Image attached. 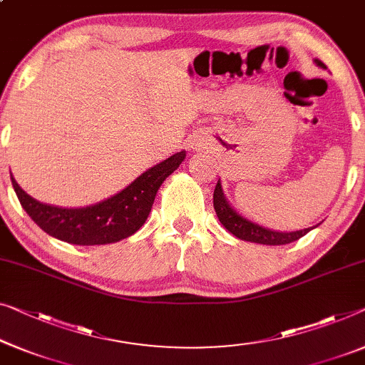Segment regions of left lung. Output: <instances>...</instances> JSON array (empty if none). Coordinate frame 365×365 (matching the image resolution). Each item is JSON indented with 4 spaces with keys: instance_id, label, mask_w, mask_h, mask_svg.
<instances>
[{
    "instance_id": "obj_1",
    "label": "left lung",
    "mask_w": 365,
    "mask_h": 365,
    "mask_svg": "<svg viewBox=\"0 0 365 365\" xmlns=\"http://www.w3.org/2000/svg\"><path fill=\"white\" fill-rule=\"evenodd\" d=\"M314 63H317L318 67L326 68V65L322 61H318V58H314ZM213 205H215L216 216L221 225L225 226L232 236H236L237 239H241V241H247V242L265 244V246H282V244H290L293 241H297V239L303 237L307 232H309L318 226L317 225L312 227H304V230H300V231L287 232V231L269 230V227L260 226L257 222H252L251 220H247V217L239 215L237 211L230 205V201H227L225 197V192H222L221 180H217L216 183Z\"/></svg>"
}]
</instances>
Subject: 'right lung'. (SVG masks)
<instances>
[{"instance_id": "right-lung-1", "label": "right lung", "mask_w": 365, "mask_h": 365, "mask_svg": "<svg viewBox=\"0 0 365 365\" xmlns=\"http://www.w3.org/2000/svg\"><path fill=\"white\" fill-rule=\"evenodd\" d=\"M185 157V150L177 152L140 173L121 192L83 208H62L41 203L29 197L13 175L11 183L26 213L48 236L77 246H101L121 241L140 230L148 220L160 185L177 170Z\"/></svg>"}]
</instances>
